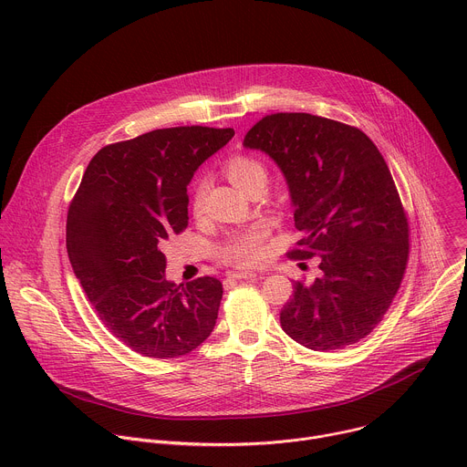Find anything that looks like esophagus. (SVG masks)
Segmentation results:
<instances>
[{
  "instance_id": "34e87169",
  "label": "esophagus",
  "mask_w": 467,
  "mask_h": 467,
  "mask_svg": "<svg viewBox=\"0 0 467 467\" xmlns=\"http://www.w3.org/2000/svg\"><path fill=\"white\" fill-rule=\"evenodd\" d=\"M260 275H264V274H254V272H229L227 274L229 279H256Z\"/></svg>"
}]
</instances>
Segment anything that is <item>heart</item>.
Listing matches in <instances>:
<instances>
[{
  "mask_svg": "<svg viewBox=\"0 0 467 467\" xmlns=\"http://www.w3.org/2000/svg\"><path fill=\"white\" fill-rule=\"evenodd\" d=\"M227 175L234 186L242 192H247L254 184L265 182V168L260 161L247 157V155H234L227 161ZM205 197V179H197L193 190V211H202ZM268 236V229L264 225H254L245 231L231 234L218 249V254L223 262L234 265H254L258 264L264 254V240Z\"/></svg>",
  "mask_w": 467,
  "mask_h": 467,
  "instance_id": "heart-1",
  "label": "heart"
}]
</instances>
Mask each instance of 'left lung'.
I'll return each mask as SVG.
<instances>
[{
    "mask_svg": "<svg viewBox=\"0 0 467 467\" xmlns=\"http://www.w3.org/2000/svg\"><path fill=\"white\" fill-rule=\"evenodd\" d=\"M244 148L283 171L296 229V258L319 256L321 275L294 283L281 327L312 351L366 338L395 297L409 260V222L377 146L357 127L277 112L254 123Z\"/></svg>",
    "mask_w": 467,
    "mask_h": 467,
    "instance_id": "1",
    "label": "left lung"
}]
</instances>
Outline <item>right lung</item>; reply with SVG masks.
<instances>
[{
	"instance_id": "add662e5",
	"label": "right lung",
	"mask_w": 467,
	"mask_h": 467,
	"mask_svg": "<svg viewBox=\"0 0 467 467\" xmlns=\"http://www.w3.org/2000/svg\"><path fill=\"white\" fill-rule=\"evenodd\" d=\"M233 137L231 127L192 125L105 146L68 209L66 249L76 277L105 327L144 357L186 355L214 330L222 283L168 281L161 245L188 225L195 170Z\"/></svg>"
}]
</instances>
